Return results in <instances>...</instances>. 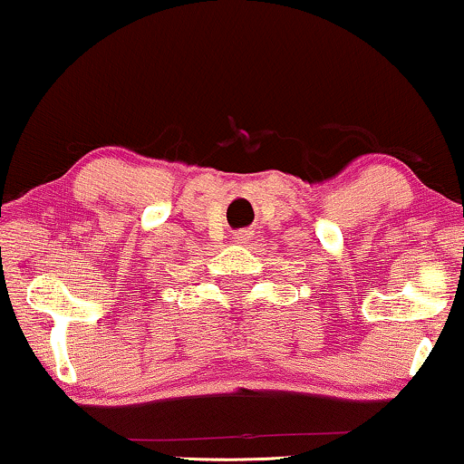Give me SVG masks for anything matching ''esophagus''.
I'll return each instance as SVG.
<instances>
[{"mask_svg": "<svg viewBox=\"0 0 464 464\" xmlns=\"http://www.w3.org/2000/svg\"><path fill=\"white\" fill-rule=\"evenodd\" d=\"M252 237V231H247V229H241V231H237V233H235V241H237V244H246V241L247 239H250Z\"/></svg>", "mask_w": 464, "mask_h": 464, "instance_id": "obj_1", "label": "esophagus"}]
</instances>
